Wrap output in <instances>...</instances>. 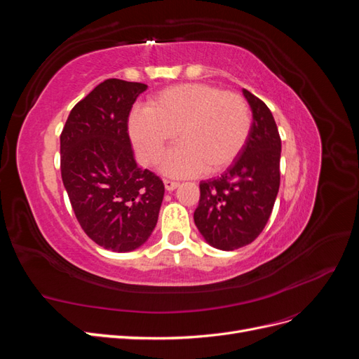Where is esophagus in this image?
Returning <instances> with one entry per match:
<instances>
[{"label": "esophagus", "instance_id": "34e87169", "mask_svg": "<svg viewBox=\"0 0 359 359\" xmlns=\"http://www.w3.org/2000/svg\"><path fill=\"white\" fill-rule=\"evenodd\" d=\"M165 182V189L168 190V191H173L175 189H178L180 187V182H177V181H170V180H165L163 181Z\"/></svg>", "mask_w": 359, "mask_h": 359}]
</instances>
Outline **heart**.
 Returning a JSON list of instances; mask_svg holds the SVG:
<instances>
[{
    "instance_id": "b5f03b06",
    "label": "heart",
    "mask_w": 359,
    "mask_h": 359,
    "mask_svg": "<svg viewBox=\"0 0 359 359\" xmlns=\"http://www.w3.org/2000/svg\"><path fill=\"white\" fill-rule=\"evenodd\" d=\"M252 130V112L243 95L202 82L172 85L158 91L144 109L130 116L128 135L139 160L154 165L173 142L175 149L161 161L170 177L217 173L240 156Z\"/></svg>"
}]
</instances>
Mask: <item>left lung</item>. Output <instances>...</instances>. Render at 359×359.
Wrapping results in <instances>:
<instances>
[{
  "mask_svg": "<svg viewBox=\"0 0 359 359\" xmlns=\"http://www.w3.org/2000/svg\"><path fill=\"white\" fill-rule=\"evenodd\" d=\"M253 115L244 148L220 178L199 184L194 224L214 248L231 252L253 243L269 219L280 187L281 140L268 106L243 90Z\"/></svg>",
  "mask_w": 359,
  "mask_h": 359,
  "instance_id": "obj_1",
  "label": "left lung"
}]
</instances>
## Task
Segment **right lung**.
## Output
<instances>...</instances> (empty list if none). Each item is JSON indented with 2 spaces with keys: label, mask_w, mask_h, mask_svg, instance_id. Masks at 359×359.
I'll list each match as a JSON object with an SVG mask.
<instances>
[{
  "label": "right lung",
  "mask_w": 359,
  "mask_h": 359,
  "mask_svg": "<svg viewBox=\"0 0 359 359\" xmlns=\"http://www.w3.org/2000/svg\"><path fill=\"white\" fill-rule=\"evenodd\" d=\"M145 83L107 79L76 104L60 137L61 177L83 232L106 250L144 245L158 220L163 181L140 169L127 119Z\"/></svg>",
  "instance_id": "obj_1"
}]
</instances>
